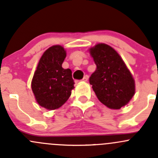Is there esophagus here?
<instances>
[{
  "label": "esophagus",
  "mask_w": 158,
  "mask_h": 158,
  "mask_svg": "<svg viewBox=\"0 0 158 158\" xmlns=\"http://www.w3.org/2000/svg\"><path fill=\"white\" fill-rule=\"evenodd\" d=\"M88 79H89V76L88 75H85V76L83 77V79H82V81H84V82H87Z\"/></svg>",
  "instance_id": "34e87169"
}]
</instances>
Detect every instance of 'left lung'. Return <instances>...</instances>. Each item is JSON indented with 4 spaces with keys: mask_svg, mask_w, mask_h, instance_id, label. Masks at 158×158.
<instances>
[{
    "mask_svg": "<svg viewBox=\"0 0 158 158\" xmlns=\"http://www.w3.org/2000/svg\"><path fill=\"white\" fill-rule=\"evenodd\" d=\"M89 52L96 65L89 83L97 98L109 109H120L135 95V83L131 73L119 54L107 44H97Z\"/></svg>",
    "mask_w": 158,
    "mask_h": 158,
    "instance_id": "obj_1",
    "label": "left lung"
}]
</instances>
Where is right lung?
Instances as JSON below:
<instances>
[{"label":"right lung","instance_id":"obj_1","mask_svg":"<svg viewBox=\"0 0 158 158\" xmlns=\"http://www.w3.org/2000/svg\"><path fill=\"white\" fill-rule=\"evenodd\" d=\"M66 56L62 46L49 47L41 56L32 79L31 88L36 102L48 110L61 107L74 89L72 71L62 67Z\"/></svg>","mask_w":158,"mask_h":158}]
</instances>
